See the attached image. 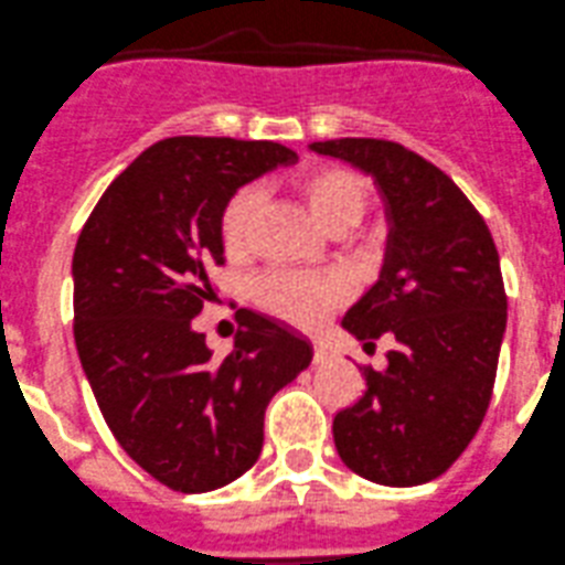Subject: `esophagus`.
<instances>
[{"instance_id": "obj_1", "label": "esophagus", "mask_w": 565, "mask_h": 565, "mask_svg": "<svg viewBox=\"0 0 565 565\" xmlns=\"http://www.w3.org/2000/svg\"><path fill=\"white\" fill-rule=\"evenodd\" d=\"M327 358H330L327 347H321V343H313V363H316V366H319V363H327Z\"/></svg>"}]
</instances>
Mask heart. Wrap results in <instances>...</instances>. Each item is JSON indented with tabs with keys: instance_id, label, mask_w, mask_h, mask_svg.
Wrapping results in <instances>:
<instances>
[{
	"instance_id": "b5f03b06",
	"label": "heart",
	"mask_w": 565,
	"mask_h": 565,
	"mask_svg": "<svg viewBox=\"0 0 565 565\" xmlns=\"http://www.w3.org/2000/svg\"><path fill=\"white\" fill-rule=\"evenodd\" d=\"M305 207L321 230H349L366 211V185L354 171L341 166H319L308 171L297 185ZM257 196L255 188H244L227 202L222 213V244L230 255H244L252 238ZM257 302L282 321L302 330H316L343 302L347 286L338 277H313L297 271H271L257 279Z\"/></svg>"
}]
</instances>
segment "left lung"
<instances>
[{
	"label": "left lung",
	"instance_id": "8db88e82",
	"mask_svg": "<svg viewBox=\"0 0 565 565\" xmlns=\"http://www.w3.org/2000/svg\"><path fill=\"white\" fill-rule=\"evenodd\" d=\"M310 149L372 177L391 227L377 282L341 327L363 347L385 332L396 343L332 418L335 449L366 480L422 486L460 458L491 402L508 324L499 252L463 191L402 143L338 138Z\"/></svg>",
	"mask_w": 565,
	"mask_h": 565
}]
</instances>
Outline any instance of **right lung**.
Masks as SVG:
<instances>
[{"label": "right lung", "instance_id": "add662e5", "mask_svg": "<svg viewBox=\"0 0 565 565\" xmlns=\"http://www.w3.org/2000/svg\"><path fill=\"white\" fill-rule=\"evenodd\" d=\"M294 160L274 141L166 138L110 182L77 238L83 372L121 449L174 491H216L249 471L268 402L313 358L308 338L255 310H241L222 360L193 330L213 294L207 268L224 263V207Z\"/></svg>", "mask_w": 565, "mask_h": 565}]
</instances>
